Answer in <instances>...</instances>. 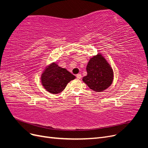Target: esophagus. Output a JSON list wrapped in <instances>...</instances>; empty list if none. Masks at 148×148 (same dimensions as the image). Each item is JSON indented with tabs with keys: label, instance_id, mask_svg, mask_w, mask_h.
Listing matches in <instances>:
<instances>
[{
	"label": "esophagus",
	"instance_id": "obj_1",
	"mask_svg": "<svg viewBox=\"0 0 148 148\" xmlns=\"http://www.w3.org/2000/svg\"><path fill=\"white\" fill-rule=\"evenodd\" d=\"M76 77H77V79H80V78H82V75H81V74H78V75H77V76H76Z\"/></svg>",
	"mask_w": 148,
	"mask_h": 148
}]
</instances>
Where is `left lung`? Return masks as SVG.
I'll use <instances>...</instances> for the list:
<instances>
[{"mask_svg":"<svg viewBox=\"0 0 148 148\" xmlns=\"http://www.w3.org/2000/svg\"><path fill=\"white\" fill-rule=\"evenodd\" d=\"M86 71L87 75L83 78V82L96 92L106 90L113 82V69L106 58L99 52L89 59Z\"/></svg>","mask_w":148,"mask_h":148,"instance_id":"left-lung-1","label":"left lung"}]
</instances>
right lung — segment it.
I'll return each mask as SVG.
<instances>
[{"label":"right lung","instance_id":"obj_1","mask_svg":"<svg viewBox=\"0 0 148 148\" xmlns=\"http://www.w3.org/2000/svg\"><path fill=\"white\" fill-rule=\"evenodd\" d=\"M65 69L62 68L53 62L46 66L41 76V82L46 90L53 95H57L64 90V89L71 80L75 78Z\"/></svg>","mask_w":148,"mask_h":148}]
</instances>
